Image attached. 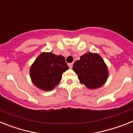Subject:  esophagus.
Instances as JSON below:
<instances>
[{
    "label": "esophagus",
    "mask_w": 133,
    "mask_h": 133,
    "mask_svg": "<svg viewBox=\"0 0 133 133\" xmlns=\"http://www.w3.org/2000/svg\"><path fill=\"white\" fill-rule=\"evenodd\" d=\"M68 65H69V68H70V69H71V68L72 67V65H73V63H69V64H68Z\"/></svg>",
    "instance_id": "1"
}]
</instances>
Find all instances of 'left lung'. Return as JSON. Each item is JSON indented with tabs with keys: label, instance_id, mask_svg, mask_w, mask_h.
<instances>
[{
	"label": "left lung",
	"instance_id": "1",
	"mask_svg": "<svg viewBox=\"0 0 133 133\" xmlns=\"http://www.w3.org/2000/svg\"><path fill=\"white\" fill-rule=\"evenodd\" d=\"M72 69L81 83L90 89L101 87L107 80V67L98 54L88 52L83 55L74 63Z\"/></svg>",
	"mask_w": 133,
	"mask_h": 133
}]
</instances>
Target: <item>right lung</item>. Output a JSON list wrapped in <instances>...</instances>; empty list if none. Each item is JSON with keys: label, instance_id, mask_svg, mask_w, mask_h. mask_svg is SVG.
I'll use <instances>...</instances> for the list:
<instances>
[{"label": "right lung", "instance_id": "obj_1", "mask_svg": "<svg viewBox=\"0 0 133 133\" xmlns=\"http://www.w3.org/2000/svg\"><path fill=\"white\" fill-rule=\"evenodd\" d=\"M68 69L69 66L64 57L52 52H43L30 67V78L38 89L50 90L59 83L62 74Z\"/></svg>", "mask_w": 133, "mask_h": 133}]
</instances>
